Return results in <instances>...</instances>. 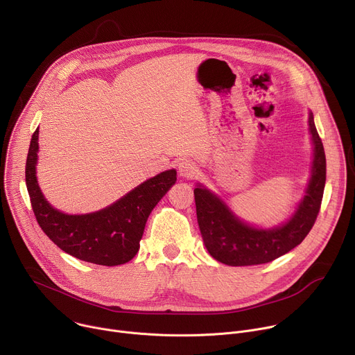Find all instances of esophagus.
Segmentation results:
<instances>
[{
  "label": "esophagus",
  "instance_id": "1",
  "mask_svg": "<svg viewBox=\"0 0 355 355\" xmlns=\"http://www.w3.org/2000/svg\"><path fill=\"white\" fill-rule=\"evenodd\" d=\"M197 166L196 163H192L189 159H182L181 163L178 164V173L180 175L185 177V178H192L197 174Z\"/></svg>",
  "mask_w": 355,
  "mask_h": 355
}]
</instances>
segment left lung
I'll list each match as a JSON object with an SVG mask.
<instances>
[{"label":"left lung","instance_id":"1","mask_svg":"<svg viewBox=\"0 0 355 355\" xmlns=\"http://www.w3.org/2000/svg\"><path fill=\"white\" fill-rule=\"evenodd\" d=\"M309 128L314 144L311 180L296 214L283 227L256 230L241 222L219 198L202 187L194 189L197 218L204 243L214 259L230 266L262 265L300 245L320 212L326 185V154L313 113Z\"/></svg>","mask_w":355,"mask_h":355}]
</instances>
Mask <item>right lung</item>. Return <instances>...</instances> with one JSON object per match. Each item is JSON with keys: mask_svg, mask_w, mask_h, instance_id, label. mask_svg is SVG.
Instances as JSON below:
<instances>
[{"mask_svg": "<svg viewBox=\"0 0 355 355\" xmlns=\"http://www.w3.org/2000/svg\"><path fill=\"white\" fill-rule=\"evenodd\" d=\"M38 133L40 128L31 139L25 182L32 211L45 235L63 252L85 262L117 266L132 261L139 252L150 212L175 184L177 171L159 173L98 212L86 215L62 214L48 204L37 182Z\"/></svg>", "mask_w": 355, "mask_h": 355, "instance_id": "obj_1", "label": "right lung"}]
</instances>
